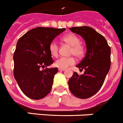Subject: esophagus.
Returning <instances> with one entry per match:
<instances>
[{
	"label": "esophagus",
	"mask_w": 123,
	"mask_h": 123,
	"mask_svg": "<svg viewBox=\"0 0 123 123\" xmlns=\"http://www.w3.org/2000/svg\"><path fill=\"white\" fill-rule=\"evenodd\" d=\"M65 68H58V71H65Z\"/></svg>",
	"instance_id": "obj_1"
}]
</instances>
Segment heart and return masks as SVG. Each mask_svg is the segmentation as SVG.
<instances>
[{"instance_id": "heart-1", "label": "heart", "mask_w": 123, "mask_h": 123, "mask_svg": "<svg viewBox=\"0 0 123 123\" xmlns=\"http://www.w3.org/2000/svg\"><path fill=\"white\" fill-rule=\"evenodd\" d=\"M62 40L71 46V54H73L78 58H81L84 54V49L80 44L81 40L79 37L73 33H69L62 37ZM49 50L51 55L56 56L58 53V47L56 42L53 41L49 45ZM76 63V60L73 57H63L62 56L56 60L55 65L58 68H66L69 66L73 65Z\"/></svg>"}]
</instances>
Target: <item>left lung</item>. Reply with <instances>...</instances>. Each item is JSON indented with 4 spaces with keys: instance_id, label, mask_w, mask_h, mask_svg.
<instances>
[{
    "instance_id": "left-lung-1",
    "label": "left lung",
    "mask_w": 123,
    "mask_h": 123,
    "mask_svg": "<svg viewBox=\"0 0 123 123\" xmlns=\"http://www.w3.org/2000/svg\"><path fill=\"white\" fill-rule=\"evenodd\" d=\"M69 30L83 38L87 52L76 66L82 71L84 69V73L81 75L74 73L68 86L74 96L85 99L95 95L102 87L110 68L111 49L105 38L91 27H73Z\"/></svg>"
}]
</instances>
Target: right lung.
<instances>
[{"label":"right lung","instance_id":"right-lung-1","mask_svg":"<svg viewBox=\"0 0 123 123\" xmlns=\"http://www.w3.org/2000/svg\"><path fill=\"white\" fill-rule=\"evenodd\" d=\"M65 29L37 27L25 33L17 42L13 57L14 77L29 98L41 99L50 92L58 68H41L54 63L49 45Z\"/></svg>","mask_w":123,"mask_h":123}]
</instances>
